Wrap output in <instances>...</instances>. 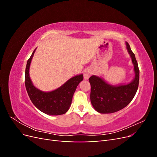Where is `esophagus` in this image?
<instances>
[{
	"label": "esophagus",
	"mask_w": 157,
	"mask_h": 157,
	"mask_svg": "<svg viewBox=\"0 0 157 157\" xmlns=\"http://www.w3.org/2000/svg\"><path fill=\"white\" fill-rule=\"evenodd\" d=\"M92 75V71L90 69H86L84 73V78L85 80H88Z\"/></svg>",
	"instance_id": "obj_1"
}]
</instances>
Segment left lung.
<instances>
[{
    "instance_id": "obj_1",
    "label": "left lung",
    "mask_w": 157,
    "mask_h": 157,
    "mask_svg": "<svg viewBox=\"0 0 157 157\" xmlns=\"http://www.w3.org/2000/svg\"><path fill=\"white\" fill-rule=\"evenodd\" d=\"M126 49L134 65L135 77L132 81L118 86L109 84L101 77L92 75L89 78L91 86L90 101L95 110L99 113H113L126 107L134 98L138 88L140 71L135 54L126 42Z\"/></svg>"
}]
</instances>
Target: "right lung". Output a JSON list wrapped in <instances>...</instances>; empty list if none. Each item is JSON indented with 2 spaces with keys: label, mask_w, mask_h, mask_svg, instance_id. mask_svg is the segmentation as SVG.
<instances>
[{
  "label": "right lung",
  "mask_w": 157,
  "mask_h": 157,
  "mask_svg": "<svg viewBox=\"0 0 157 157\" xmlns=\"http://www.w3.org/2000/svg\"><path fill=\"white\" fill-rule=\"evenodd\" d=\"M35 49L27 60L25 75V84L28 95L34 105L49 115H60L67 112L71 105L72 98L78 84L83 80L80 74L69 79L62 86L51 92H43L33 85L29 76V67Z\"/></svg>",
  "instance_id": "add662e5"
}]
</instances>
